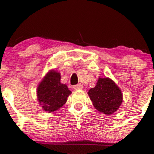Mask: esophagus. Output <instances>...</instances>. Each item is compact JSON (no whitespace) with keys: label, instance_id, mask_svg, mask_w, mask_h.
<instances>
[{"label":"esophagus","instance_id":"esophagus-1","mask_svg":"<svg viewBox=\"0 0 154 154\" xmlns=\"http://www.w3.org/2000/svg\"><path fill=\"white\" fill-rule=\"evenodd\" d=\"M83 88V86L82 84H77L76 85H74L73 86V89L76 90V91H77V90H81Z\"/></svg>","mask_w":154,"mask_h":154}]
</instances>
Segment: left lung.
Returning a JSON list of instances; mask_svg holds the SVG:
<instances>
[{"instance_id":"8db88e82","label":"left lung","mask_w":154,"mask_h":154,"mask_svg":"<svg viewBox=\"0 0 154 154\" xmlns=\"http://www.w3.org/2000/svg\"><path fill=\"white\" fill-rule=\"evenodd\" d=\"M88 94L95 109L106 115L117 111L123 101L121 89L109 77H99L96 85L91 88Z\"/></svg>"}]
</instances>
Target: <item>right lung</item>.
<instances>
[{"label":"right lung","mask_w":154,"mask_h":154,"mask_svg":"<svg viewBox=\"0 0 154 154\" xmlns=\"http://www.w3.org/2000/svg\"><path fill=\"white\" fill-rule=\"evenodd\" d=\"M72 93L66 85L61 82V74L55 69L49 71L37 88V98L42 109L47 112H54L66 103Z\"/></svg>","instance_id":"right-lung-1"}]
</instances>
